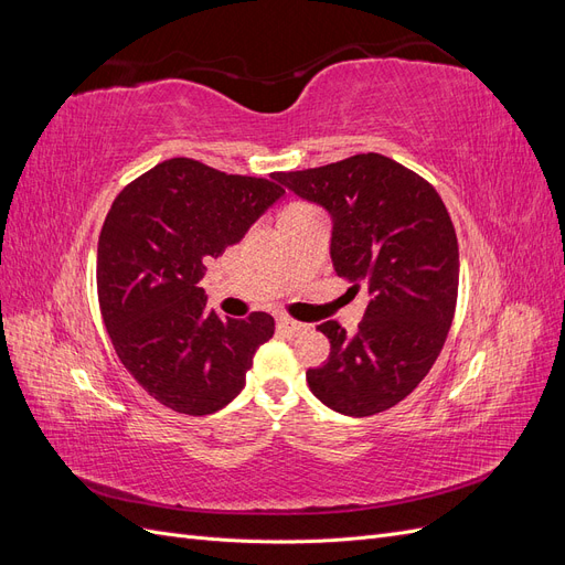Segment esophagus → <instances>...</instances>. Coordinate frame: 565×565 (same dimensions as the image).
<instances>
[{
	"instance_id": "34e87169",
	"label": "esophagus",
	"mask_w": 565,
	"mask_h": 565,
	"mask_svg": "<svg viewBox=\"0 0 565 565\" xmlns=\"http://www.w3.org/2000/svg\"><path fill=\"white\" fill-rule=\"evenodd\" d=\"M278 330H282V332H287V334H299V332L309 330V324L297 322V320L287 318V316H278Z\"/></svg>"
}]
</instances>
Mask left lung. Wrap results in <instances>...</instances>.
Instances as JSON below:
<instances>
[{
    "mask_svg": "<svg viewBox=\"0 0 565 565\" xmlns=\"http://www.w3.org/2000/svg\"><path fill=\"white\" fill-rule=\"evenodd\" d=\"M332 218L337 276L367 282L353 337L320 322L330 358L306 372L313 396L349 417L401 403L429 374L455 318L459 249L436 188L380 152L273 177Z\"/></svg>",
    "mask_w": 565,
    "mask_h": 565,
    "instance_id": "1",
    "label": "left lung"
}]
</instances>
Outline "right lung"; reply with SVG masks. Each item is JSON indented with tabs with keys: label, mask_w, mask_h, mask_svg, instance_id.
<instances>
[{
	"label": "right lung",
	"mask_w": 565,
	"mask_h": 565,
	"mask_svg": "<svg viewBox=\"0 0 565 565\" xmlns=\"http://www.w3.org/2000/svg\"><path fill=\"white\" fill-rule=\"evenodd\" d=\"M282 195L276 181L174 158L113 202L98 237L100 313L127 372L174 413L202 417L228 405L276 330L262 311L221 318L198 282L204 264L241 243Z\"/></svg>",
	"instance_id": "1"
}]
</instances>
